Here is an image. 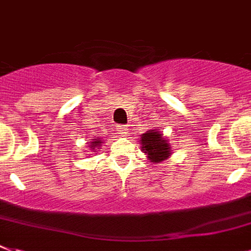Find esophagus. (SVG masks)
<instances>
[{
  "label": "esophagus",
  "mask_w": 251,
  "mask_h": 251,
  "mask_svg": "<svg viewBox=\"0 0 251 251\" xmlns=\"http://www.w3.org/2000/svg\"><path fill=\"white\" fill-rule=\"evenodd\" d=\"M117 129H118V131H120V134H122V135H126V134L129 133V131H127V126L126 125L117 126Z\"/></svg>",
  "instance_id": "1"
}]
</instances>
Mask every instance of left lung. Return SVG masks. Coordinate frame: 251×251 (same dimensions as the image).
Wrapping results in <instances>:
<instances>
[{
	"instance_id": "8db88e82",
	"label": "left lung",
	"mask_w": 251,
	"mask_h": 251,
	"mask_svg": "<svg viewBox=\"0 0 251 251\" xmlns=\"http://www.w3.org/2000/svg\"><path fill=\"white\" fill-rule=\"evenodd\" d=\"M142 149L152 163H160L168 159L171 155V147L168 145L167 139L161 137L159 130H149L141 138Z\"/></svg>"
}]
</instances>
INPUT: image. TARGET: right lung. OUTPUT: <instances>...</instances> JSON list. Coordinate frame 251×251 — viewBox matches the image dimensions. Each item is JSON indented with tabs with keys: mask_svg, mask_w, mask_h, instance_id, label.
Here are the masks:
<instances>
[{
	"mask_svg": "<svg viewBox=\"0 0 251 251\" xmlns=\"http://www.w3.org/2000/svg\"><path fill=\"white\" fill-rule=\"evenodd\" d=\"M100 143H101V141H99V139H96V141L92 142V145H91V149L95 150V147H98V146H100Z\"/></svg>",
	"mask_w": 251,
	"mask_h": 251,
	"instance_id": "obj_1",
	"label": "right lung"
}]
</instances>
